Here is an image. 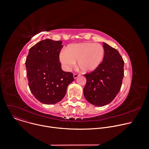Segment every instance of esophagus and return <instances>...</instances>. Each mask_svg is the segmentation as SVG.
I'll list each match as a JSON object with an SVG mask.
<instances>
[{
  "label": "esophagus",
  "mask_w": 149,
  "mask_h": 149,
  "mask_svg": "<svg viewBox=\"0 0 149 149\" xmlns=\"http://www.w3.org/2000/svg\"><path fill=\"white\" fill-rule=\"evenodd\" d=\"M79 76H80V74H79L75 73V74H74V78L75 79H76L77 77H79Z\"/></svg>",
  "instance_id": "34e87169"
}]
</instances>
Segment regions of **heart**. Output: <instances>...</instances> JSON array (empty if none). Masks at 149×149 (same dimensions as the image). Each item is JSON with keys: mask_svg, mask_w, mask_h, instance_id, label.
I'll return each instance as SVG.
<instances>
[{"mask_svg": "<svg viewBox=\"0 0 149 149\" xmlns=\"http://www.w3.org/2000/svg\"><path fill=\"white\" fill-rule=\"evenodd\" d=\"M104 54V49L100 44L81 43L69 46L67 52L62 50L59 58L67 70H70L78 61L79 68L86 72L98 67L103 61Z\"/></svg>", "mask_w": 149, "mask_h": 149, "instance_id": "obj_1", "label": "heart"}]
</instances>
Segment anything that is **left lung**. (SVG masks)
Returning <instances> with one entry per match:
<instances>
[{
	"label": "left lung",
	"instance_id": "8db88e82",
	"mask_svg": "<svg viewBox=\"0 0 149 149\" xmlns=\"http://www.w3.org/2000/svg\"><path fill=\"white\" fill-rule=\"evenodd\" d=\"M104 56L94 71L84 74L86 83L84 95L86 100L96 106L110 103L120 92L124 75V61L118 51L103 42Z\"/></svg>",
	"mask_w": 149,
	"mask_h": 149
}]
</instances>
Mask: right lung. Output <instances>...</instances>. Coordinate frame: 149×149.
Returning a JSON list of instances; mask_svg holds the SVG:
<instances>
[{"instance_id": "obj_1", "label": "right lung", "mask_w": 149, "mask_h": 149, "mask_svg": "<svg viewBox=\"0 0 149 149\" xmlns=\"http://www.w3.org/2000/svg\"><path fill=\"white\" fill-rule=\"evenodd\" d=\"M62 42L46 39L29 49L25 61L28 86L34 97L46 104H53L65 96L73 74L62 70L59 62Z\"/></svg>"}]
</instances>
